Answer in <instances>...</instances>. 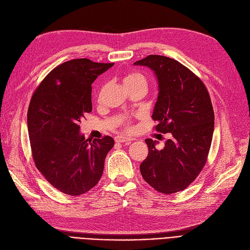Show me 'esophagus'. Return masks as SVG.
<instances>
[{
  "instance_id": "1",
  "label": "esophagus",
  "mask_w": 250,
  "mask_h": 250,
  "mask_svg": "<svg viewBox=\"0 0 250 250\" xmlns=\"http://www.w3.org/2000/svg\"><path fill=\"white\" fill-rule=\"evenodd\" d=\"M132 141L133 140L131 138L124 137V136H117V137H115V142L116 143H131Z\"/></svg>"
}]
</instances>
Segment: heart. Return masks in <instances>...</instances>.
<instances>
[{
	"mask_svg": "<svg viewBox=\"0 0 250 250\" xmlns=\"http://www.w3.org/2000/svg\"><path fill=\"white\" fill-rule=\"evenodd\" d=\"M124 82V85L125 86V89H131L133 86L139 85V84H143L146 85V80L144 78V75H142L141 73H129L124 78L123 80ZM122 122L125 125V127H128V117L127 116H124L122 117Z\"/></svg>",
	"mask_w": 250,
	"mask_h": 250,
	"instance_id": "heart-1",
	"label": "heart"
}]
</instances>
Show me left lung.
<instances>
[{"label":"left lung","mask_w":250,"mask_h":250,"mask_svg":"<svg viewBox=\"0 0 250 250\" xmlns=\"http://www.w3.org/2000/svg\"><path fill=\"white\" fill-rule=\"evenodd\" d=\"M155 72L159 93L152 119L159 133H170L164 149L146 139L148 156L140 165L143 179L162 194L185 190L198 177L211 145L214 113L202 81L179 61L149 55L134 63Z\"/></svg>","instance_id":"left-lung-1"}]
</instances>
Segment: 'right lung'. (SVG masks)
<instances>
[{
	"mask_svg": "<svg viewBox=\"0 0 250 250\" xmlns=\"http://www.w3.org/2000/svg\"><path fill=\"white\" fill-rule=\"evenodd\" d=\"M113 65L86 58L66 61L42 81L31 97L27 127L32 159L64 194L79 196L96 186L114 145L109 136L92 141L80 134L81 121L92 111V83Z\"/></svg>",
	"mask_w": 250,
	"mask_h": 250,
	"instance_id": "1",
	"label": "right lung"
}]
</instances>
